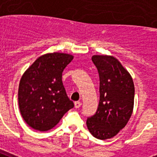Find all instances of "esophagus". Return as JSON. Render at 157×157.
Here are the masks:
<instances>
[{
    "mask_svg": "<svg viewBox=\"0 0 157 157\" xmlns=\"http://www.w3.org/2000/svg\"><path fill=\"white\" fill-rule=\"evenodd\" d=\"M82 105V103L80 102V101H77V102L74 103V107L76 109H78Z\"/></svg>",
    "mask_w": 157,
    "mask_h": 157,
    "instance_id": "esophagus-1",
    "label": "esophagus"
}]
</instances>
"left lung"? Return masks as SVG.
<instances>
[{
    "instance_id": "left-lung-1",
    "label": "left lung",
    "mask_w": 157,
    "mask_h": 157,
    "mask_svg": "<svg viewBox=\"0 0 157 157\" xmlns=\"http://www.w3.org/2000/svg\"><path fill=\"white\" fill-rule=\"evenodd\" d=\"M92 61L99 72L100 97L95 115L87 119V127L97 139H110L126 125L132 115L134 82L115 57L94 55Z\"/></svg>"
}]
</instances>
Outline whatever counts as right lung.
Returning <instances> with one entry per match:
<instances>
[{"label": "right lung", "mask_w": 157, "mask_h": 157, "mask_svg": "<svg viewBox=\"0 0 157 157\" xmlns=\"http://www.w3.org/2000/svg\"><path fill=\"white\" fill-rule=\"evenodd\" d=\"M74 56L46 53L25 71L18 88V105L25 122L33 129L47 131L58 124L74 103L67 98L62 74Z\"/></svg>", "instance_id": "add662e5"}]
</instances>
